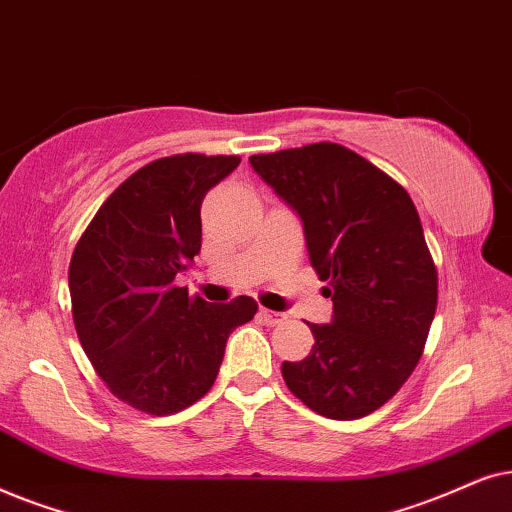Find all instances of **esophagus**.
I'll return each mask as SVG.
<instances>
[{
    "label": "esophagus",
    "instance_id": "esophagus-1",
    "mask_svg": "<svg viewBox=\"0 0 512 512\" xmlns=\"http://www.w3.org/2000/svg\"><path fill=\"white\" fill-rule=\"evenodd\" d=\"M260 320L264 325H281L285 320V313H278V311H271V309H264V306H260Z\"/></svg>",
    "mask_w": 512,
    "mask_h": 512
}]
</instances>
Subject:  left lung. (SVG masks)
Segmentation results:
<instances>
[{"label":"left lung","instance_id":"left-lung-1","mask_svg":"<svg viewBox=\"0 0 512 512\" xmlns=\"http://www.w3.org/2000/svg\"><path fill=\"white\" fill-rule=\"evenodd\" d=\"M304 222L311 267L335 304L309 323L313 349L281 365L295 398L327 419H360L410 379L438 309V269L403 185L337 142L250 156Z\"/></svg>","mask_w":512,"mask_h":512}]
</instances>
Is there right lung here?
<instances>
[{
    "label": "right lung",
    "mask_w": 512,
    "mask_h": 512,
    "mask_svg": "<svg viewBox=\"0 0 512 512\" xmlns=\"http://www.w3.org/2000/svg\"><path fill=\"white\" fill-rule=\"evenodd\" d=\"M241 159L173 154L121 182L74 245L72 318L81 349L109 393L166 417L201 400L224 346L257 313L252 297L213 304L175 276L201 250V203Z\"/></svg>",
    "instance_id": "obj_1"
}]
</instances>
